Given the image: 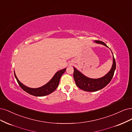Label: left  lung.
I'll use <instances>...</instances> for the list:
<instances>
[{
    "label": "left lung",
    "instance_id": "left-lung-1",
    "mask_svg": "<svg viewBox=\"0 0 132 132\" xmlns=\"http://www.w3.org/2000/svg\"><path fill=\"white\" fill-rule=\"evenodd\" d=\"M94 42L96 43L103 44L106 46V47H108L103 42L100 40H95ZM116 65L115 59H114L113 55V64L111 69L104 77L97 79L88 78L83 75L81 72L78 71L76 68L73 67V77L76 86L80 89L86 92H96L99 90L106 87L111 82L116 69Z\"/></svg>",
    "mask_w": 132,
    "mask_h": 132
}]
</instances>
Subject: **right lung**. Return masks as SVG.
I'll return each mask as SVG.
<instances>
[{"label": "right lung", "instance_id": "obj_1", "mask_svg": "<svg viewBox=\"0 0 132 132\" xmlns=\"http://www.w3.org/2000/svg\"><path fill=\"white\" fill-rule=\"evenodd\" d=\"M66 68L65 69L59 71L55 74L54 77L52 78L50 81L44 85L43 86L38 88H31L24 86L22 83H21L17 78L14 72L15 77L17 80L20 87L22 88L24 91L27 92L28 94L36 96H43L50 94V93H53L56 89L59 84L60 79L61 76L66 71Z\"/></svg>", "mask_w": 132, "mask_h": 132}]
</instances>
